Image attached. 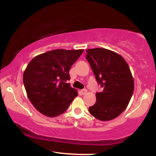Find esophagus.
Masks as SVG:
<instances>
[{"instance_id":"obj_1","label":"esophagus","mask_w":156,"mask_h":156,"mask_svg":"<svg viewBox=\"0 0 156 156\" xmlns=\"http://www.w3.org/2000/svg\"><path fill=\"white\" fill-rule=\"evenodd\" d=\"M80 92H81V94H83V95H84V94H86L87 93V89H82V90H81L80 91Z\"/></svg>"}]
</instances>
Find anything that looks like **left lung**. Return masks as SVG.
Instances as JSON below:
<instances>
[{
    "label": "left lung",
    "mask_w": 156,
    "mask_h": 156,
    "mask_svg": "<svg viewBox=\"0 0 156 156\" xmlns=\"http://www.w3.org/2000/svg\"><path fill=\"white\" fill-rule=\"evenodd\" d=\"M86 58L103 87L89 112L100 121L112 120L126 109L133 95L134 82L129 66L118 53L104 48L88 49Z\"/></svg>",
    "instance_id": "1"
}]
</instances>
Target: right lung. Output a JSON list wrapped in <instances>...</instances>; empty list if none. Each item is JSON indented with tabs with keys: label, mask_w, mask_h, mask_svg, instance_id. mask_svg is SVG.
<instances>
[{
	"label": "right lung",
	"mask_w": 156,
	"mask_h": 156,
	"mask_svg": "<svg viewBox=\"0 0 156 156\" xmlns=\"http://www.w3.org/2000/svg\"><path fill=\"white\" fill-rule=\"evenodd\" d=\"M84 50L57 49L34 57L23 73V83L32 104L48 117L59 116L78 95L67 81L69 69Z\"/></svg>",
	"instance_id": "1"
}]
</instances>
